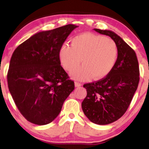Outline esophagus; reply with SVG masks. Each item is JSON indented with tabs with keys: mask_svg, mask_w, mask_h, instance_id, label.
<instances>
[{
	"mask_svg": "<svg viewBox=\"0 0 149 149\" xmlns=\"http://www.w3.org/2000/svg\"><path fill=\"white\" fill-rule=\"evenodd\" d=\"M74 85H75V87H81V85H82V84H81V83H79V82H75Z\"/></svg>",
	"mask_w": 149,
	"mask_h": 149,
	"instance_id": "esophagus-1",
	"label": "esophagus"
}]
</instances>
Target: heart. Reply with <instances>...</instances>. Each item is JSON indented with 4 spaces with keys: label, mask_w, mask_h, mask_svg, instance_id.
Here are the masks:
<instances>
[{
    "label": "heart",
    "mask_w": 149,
    "mask_h": 149,
    "mask_svg": "<svg viewBox=\"0 0 149 149\" xmlns=\"http://www.w3.org/2000/svg\"><path fill=\"white\" fill-rule=\"evenodd\" d=\"M70 45L64 44L59 51L63 67L68 71L83 65L71 72L76 80L86 81L91 77L102 79L111 72L117 60V45L111 38L92 33H83L71 40Z\"/></svg>",
    "instance_id": "obj_1"
}]
</instances>
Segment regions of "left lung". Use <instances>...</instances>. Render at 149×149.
<instances>
[{
    "label": "left lung",
    "instance_id": "1",
    "mask_svg": "<svg viewBox=\"0 0 149 149\" xmlns=\"http://www.w3.org/2000/svg\"><path fill=\"white\" fill-rule=\"evenodd\" d=\"M93 30L115 41L118 56L107 77L83 85L87 96L81 107L89 121L107 125L121 118L129 107L139 83V66L135 52L119 36L111 30Z\"/></svg>",
    "mask_w": 149,
    "mask_h": 149
}]
</instances>
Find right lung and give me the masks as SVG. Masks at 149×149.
Here are the masks:
<instances>
[{
	"instance_id": "1",
	"label": "right lung",
	"mask_w": 149,
	"mask_h": 149,
	"mask_svg": "<svg viewBox=\"0 0 149 149\" xmlns=\"http://www.w3.org/2000/svg\"><path fill=\"white\" fill-rule=\"evenodd\" d=\"M74 24L34 34L12 55L8 87L15 105L28 121L46 125L60 114L74 90V81L61 66L59 51Z\"/></svg>"
}]
</instances>
